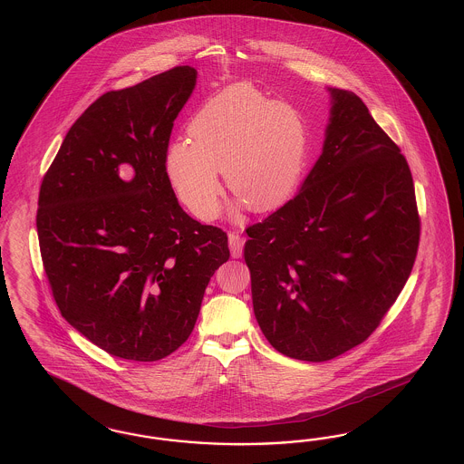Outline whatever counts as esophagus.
Wrapping results in <instances>:
<instances>
[{
    "mask_svg": "<svg viewBox=\"0 0 464 464\" xmlns=\"http://www.w3.org/2000/svg\"><path fill=\"white\" fill-rule=\"evenodd\" d=\"M243 245L245 241L239 237L238 233H229V250H231V256L233 258H239L243 253Z\"/></svg>",
    "mask_w": 464,
    "mask_h": 464,
    "instance_id": "1",
    "label": "esophagus"
}]
</instances>
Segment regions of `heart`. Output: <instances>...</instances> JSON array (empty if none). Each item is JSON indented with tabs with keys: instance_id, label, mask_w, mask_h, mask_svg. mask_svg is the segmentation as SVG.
Instances as JSON below:
<instances>
[{
	"instance_id": "b5f03b06",
	"label": "heart",
	"mask_w": 464,
	"mask_h": 464,
	"mask_svg": "<svg viewBox=\"0 0 464 464\" xmlns=\"http://www.w3.org/2000/svg\"><path fill=\"white\" fill-rule=\"evenodd\" d=\"M190 140L167 155L169 179L183 204L202 221L221 209L225 171L231 194L253 211L282 206L297 187L309 153L308 124L295 107L238 83L208 100L192 117Z\"/></svg>"
}]
</instances>
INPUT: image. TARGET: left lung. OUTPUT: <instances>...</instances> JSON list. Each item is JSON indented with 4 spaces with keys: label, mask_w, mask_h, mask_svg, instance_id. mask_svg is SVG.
Wrapping results in <instances>:
<instances>
[{
    "label": "left lung",
    "mask_w": 464,
    "mask_h": 464,
    "mask_svg": "<svg viewBox=\"0 0 464 464\" xmlns=\"http://www.w3.org/2000/svg\"><path fill=\"white\" fill-rule=\"evenodd\" d=\"M330 93L324 153L291 200L246 227L243 253L264 335L308 362L351 351L380 326L420 239L407 158L355 93Z\"/></svg>",
    "instance_id": "left-lung-1"
}]
</instances>
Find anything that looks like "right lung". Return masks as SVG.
Segmentation results:
<instances>
[{
  "label": "right lung",
  "mask_w": 464,
  "mask_h": 464,
  "mask_svg": "<svg viewBox=\"0 0 464 464\" xmlns=\"http://www.w3.org/2000/svg\"><path fill=\"white\" fill-rule=\"evenodd\" d=\"M177 66L95 100L39 192L44 270L63 318L111 355L153 362L194 330L227 235L183 211L167 173L173 122L196 86Z\"/></svg>",
  "instance_id": "obj_1"
}]
</instances>
